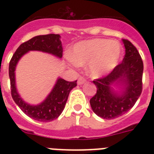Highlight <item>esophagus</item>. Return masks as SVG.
I'll return each instance as SVG.
<instances>
[{
  "label": "esophagus",
  "mask_w": 154,
  "mask_h": 154,
  "mask_svg": "<svg viewBox=\"0 0 154 154\" xmlns=\"http://www.w3.org/2000/svg\"><path fill=\"white\" fill-rule=\"evenodd\" d=\"M85 82H86V80L85 79L84 77H80L79 78H78V80H77V85H81L84 84V83Z\"/></svg>",
  "instance_id": "1"
}]
</instances>
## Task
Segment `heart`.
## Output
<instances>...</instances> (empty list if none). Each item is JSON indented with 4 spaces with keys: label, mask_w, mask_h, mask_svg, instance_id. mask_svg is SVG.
Returning a JSON list of instances; mask_svg holds the SVG:
<instances>
[{
    "label": "heart",
    "mask_w": 154,
    "mask_h": 154,
    "mask_svg": "<svg viewBox=\"0 0 154 154\" xmlns=\"http://www.w3.org/2000/svg\"><path fill=\"white\" fill-rule=\"evenodd\" d=\"M122 56V47L119 42L97 38L75 45L70 54V61L77 65L88 64L89 76L99 78L114 69Z\"/></svg>",
    "instance_id": "b5f03b06"
}]
</instances>
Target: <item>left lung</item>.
Masks as SVG:
<instances>
[{"instance_id":"obj_1","label":"left lung","mask_w":154,"mask_h":154,"mask_svg":"<svg viewBox=\"0 0 154 154\" xmlns=\"http://www.w3.org/2000/svg\"><path fill=\"white\" fill-rule=\"evenodd\" d=\"M125 54L122 62L106 77L94 81L97 94L90 99L93 111L103 119L111 120L127 112L142 91L143 62L137 49L122 40Z\"/></svg>"}]
</instances>
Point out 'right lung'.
Masks as SVG:
<instances>
[{
	"label": "right lung",
	"instance_id": "add662e5",
	"mask_svg": "<svg viewBox=\"0 0 154 154\" xmlns=\"http://www.w3.org/2000/svg\"><path fill=\"white\" fill-rule=\"evenodd\" d=\"M60 38L59 34L40 35L32 37L18 47L9 62L8 74L13 101L27 116L38 122H51L61 114L70 91L77 86V81L69 82L58 77L53 89L44 101L38 105H30L20 97L17 89L16 67L20 58L29 51L43 52L61 58L63 49Z\"/></svg>",
	"mask_w": 154,
	"mask_h": 154
}]
</instances>
